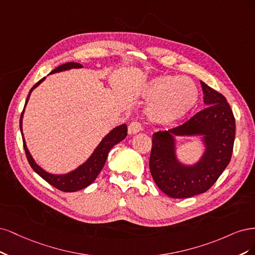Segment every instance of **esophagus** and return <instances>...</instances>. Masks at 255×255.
Wrapping results in <instances>:
<instances>
[{"label":"esophagus","instance_id":"34e87169","mask_svg":"<svg viewBox=\"0 0 255 255\" xmlns=\"http://www.w3.org/2000/svg\"><path fill=\"white\" fill-rule=\"evenodd\" d=\"M142 130V125L138 122H131L128 126V133L135 134Z\"/></svg>","mask_w":255,"mask_h":255}]
</instances>
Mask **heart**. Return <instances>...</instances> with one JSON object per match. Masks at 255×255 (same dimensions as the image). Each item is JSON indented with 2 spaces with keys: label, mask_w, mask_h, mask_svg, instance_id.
<instances>
[{
  "label": "heart",
  "mask_w": 255,
  "mask_h": 255,
  "mask_svg": "<svg viewBox=\"0 0 255 255\" xmlns=\"http://www.w3.org/2000/svg\"><path fill=\"white\" fill-rule=\"evenodd\" d=\"M146 96L151 102L150 113L166 123L181 121L198 103V89L188 77L160 76L150 80Z\"/></svg>",
  "instance_id": "heart-1"
}]
</instances>
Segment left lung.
Masks as SVG:
<instances>
[{
    "mask_svg": "<svg viewBox=\"0 0 255 255\" xmlns=\"http://www.w3.org/2000/svg\"><path fill=\"white\" fill-rule=\"evenodd\" d=\"M201 110L184 124L152 134L149 168L155 184L171 198H190L207 192L228 166L235 138V119L226 97L200 81ZM201 135L205 153L194 166H185L175 155V136Z\"/></svg>",
    "mask_w": 255,
    "mask_h": 255,
    "instance_id": "1",
    "label": "left lung"
}]
</instances>
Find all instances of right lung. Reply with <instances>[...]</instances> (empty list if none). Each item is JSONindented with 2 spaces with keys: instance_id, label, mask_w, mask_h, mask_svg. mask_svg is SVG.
Here are the masks:
<instances>
[{
  "instance_id": "right-lung-1",
  "label": "right lung",
  "mask_w": 255,
  "mask_h": 255,
  "mask_svg": "<svg viewBox=\"0 0 255 255\" xmlns=\"http://www.w3.org/2000/svg\"><path fill=\"white\" fill-rule=\"evenodd\" d=\"M80 68H83V65H81L80 63L68 62V63L62 64V65H59L58 68L53 70L50 74L67 71V70H71V69H80ZM44 79H45V77L40 79L38 83L30 89L28 96L26 98L25 106L28 102V98L30 96V93L32 92V90L37 88ZM25 106H24V109H25ZM24 109L22 111L21 119H20V129H21L22 138H23L24 150H25V154H26V158H27L29 165L41 178L44 179L47 183H50L51 185L56 187L57 190L62 191V192H76L79 190H83V188L91 184L96 179L98 174H100L101 170L103 169L105 163H106V160H107V157H108V153L111 150L112 147L114 145H117L118 143L122 142L127 135V125L126 124H123L116 128H113L110 132L102 139V142L98 144V146L96 147L95 150L91 154V157H90L83 164V165L78 166L76 169L68 172V174L53 175V174H50V172H47L41 168L35 162V160L32 159L31 154L29 153V151L27 149L25 139H24L23 132H22V119H23Z\"/></svg>"
}]
</instances>
